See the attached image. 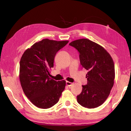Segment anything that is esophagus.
<instances>
[{
	"label": "esophagus",
	"mask_w": 131,
	"mask_h": 131,
	"mask_svg": "<svg viewBox=\"0 0 131 131\" xmlns=\"http://www.w3.org/2000/svg\"><path fill=\"white\" fill-rule=\"evenodd\" d=\"M73 83L70 82H69V81H66V84L68 86H71L72 85H73Z\"/></svg>",
	"instance_id": "34e87169"
}]
</instances>
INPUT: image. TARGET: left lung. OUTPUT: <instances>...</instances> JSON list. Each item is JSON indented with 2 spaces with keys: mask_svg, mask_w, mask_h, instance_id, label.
<instances>
[{
  "mask_svg": "<svg viewBox=\"0 0 131 131\" xmlns=\"http://www.w3.org/2000/svg\"><path fill=\"white\" fill-rule=\"evenodd\" d=\"M79 52L80 62L88 71L87 84L82 85L77 101L88 108L99 107L104 103L114 85V63L104 47L88 39H80L69 44Z\"/></svg>",
  "mask_w": 131,
  "mask_h": 131,
  "instance_id": "1",
  "label": "left lung"
}]
</instances>
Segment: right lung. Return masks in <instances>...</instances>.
<instances>
[{
  "mask_svg": "<svg viewBox=\"0 0 131 131\" xmlns=\"http://www.w3.org/2000/svg\"><path fill=\"white\" fill-rule=\"evenodd\" d=\"M69 42L44 39L24 52L19 63V78L24 93L36 106L48 108L57 104L66 81L49 77L56 53Z\"/></svg>",
  "mask_w": 131,
  "mask_h": 131,
  "instance_id": "1",
  "label": "right lung"
}]
</instances>
